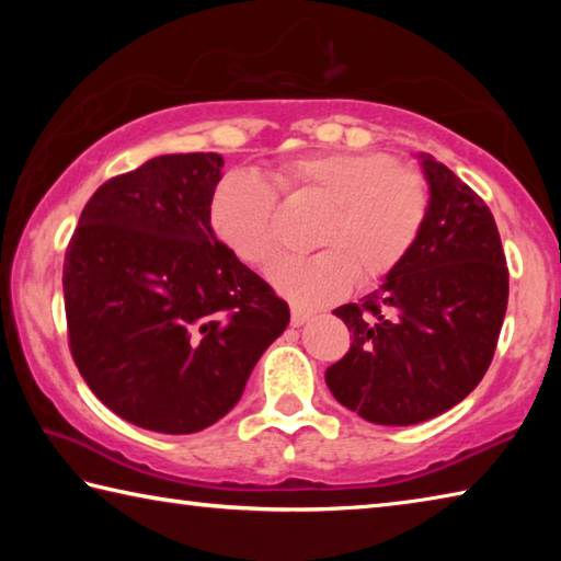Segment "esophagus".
<instances>
[{
    "mask_svg": "<svg viewBox=\"0 0 561 561\" xmlns=\"http://www.w3.org/2000/svg\"><path fill=\"white\" fill-rule=\"evenodd\" d=\"M314 317H317V311H314V309L297 307V304H294V307H291V327H301V324H307V321H311Z\"/></svg>",
    "mask_w": 561,
    "mask_h": 561,
    "instance_id": "1",
    "label": "esophagus"
}]
</instances>
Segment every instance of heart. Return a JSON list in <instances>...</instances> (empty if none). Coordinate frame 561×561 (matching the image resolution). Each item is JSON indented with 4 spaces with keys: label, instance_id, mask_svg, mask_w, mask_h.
I'll list each match as a JSON object with an SVG mask.
<instances>
[{
    "label": "heart",
    "instance_id": "obj_1",
    "mask_svg": "<svg viewBox=\"0 0 561 561\" xmlns=\"http://www.w3.org/2000/svg\"><path fill=\"white\" fill-rule=\"evenodd\" d=\"M267 180L227 170L207 201L213 234L237 260L267 267L279 254L277 195L324 207L311 234V257L284 260L270 279L297 307H324L356 287H374L401 267L431 210V187L417 170L381 153H317L284 160Z\"/></svg>",
    "mask_w": 561,
    "mask_h": 561
}]
</instances>
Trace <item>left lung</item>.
Listing matches in <instances>:
<instances>
[{
	"label": "left lung",
	"mask_w": 561,
	"mask_h": 561,
	"mask_svg": "<svg viewBox=\"0 0 561 561\" xmlns=\"http://www.w3.org/2000/svg\"><path fill=\"white\" fill-rule=\"evenodd\" d=\"M428 220L376 291L334 314L354 341L327 368L341 405L378 425H413L460 403L490 368L507 311V264L485 201L433 156Z\"/></svg>",
	"instance_id": "8db88e82"
}]
</instances>
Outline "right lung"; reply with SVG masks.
I'll use <instances>...</instances> for the list:
<instances>
[{"label": "right lung", "mask_w": 561, "mask_h": 561, "mask_svg": "<svg viewBox=\"0 0 561 561\" xmlns=\"http://www.w3.org/2000/svg\"><path fill=\"white\" fill-rule=\"evenodd\" d=\"M225 160L158 156L103 183L64 260L69 348L103 405L185 435L240 401L289 307L217 240L207 201Z\"/></svg>", "instance_id": "right-lung-1"}]
</instances>
